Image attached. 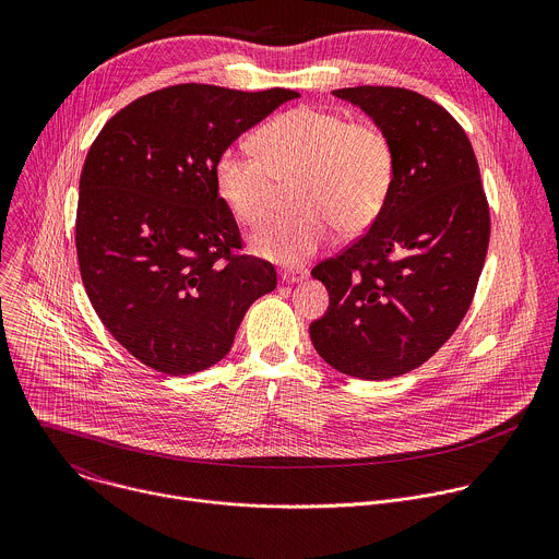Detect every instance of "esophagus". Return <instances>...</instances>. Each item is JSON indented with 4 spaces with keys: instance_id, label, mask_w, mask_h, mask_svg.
Masks as SVG:
<instances>
[{
    "instance_id": "obj_1",
    "label": "esophagus",
    "mask_w": 559,
    "mask_h": 559,
    "mask_svg": "<svg viewBox=\"0 0 559 559\" xmlns=\"http://www.w3.org/2000/svg\"><path fill=\"white\" fill-rule=\"evenodd\" d=\"M307 276V272H302V270H283L281 272V281L283 283H298V281H302Z\"/></svg>"
}]
</instances>
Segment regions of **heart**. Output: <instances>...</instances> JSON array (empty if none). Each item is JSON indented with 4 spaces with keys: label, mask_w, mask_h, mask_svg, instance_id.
<instances>
[{
    "label": "heart",
    "mask_w": 559,
    "mask_h": 559,
    "mask_svg": "<svg viewBox=\"0 0 559 559\" xmlns=\"http://www.w3.org/2000/svg\"><path fill=\"white\" fill-rule=\"evenodd\" d=\"M257 152L223 150L214 183L221 201L248 227L261 225L285 186L298 210L252 236V250L278 263H300L330 243L336 229H369L391 194L395 150L373 121H352L330 108L300 106L257 132Z\"/></svg>",
    "instance_id": "obj_1"
}]
</instances>
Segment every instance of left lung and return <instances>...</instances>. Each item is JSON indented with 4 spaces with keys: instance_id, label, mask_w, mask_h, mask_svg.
Here are the masks:
<instances>
[{
    "instance_id": "left-lung-1",
    "label": "left lung",
    "mask_w": 559,
    "mask_h": 559,
    "mask_svg": "<svg viewBox=\"0 0 559 559\" xmlns=\"http://www.w3.org/2000/svg\"><path fill=\"white\" fill-rule=\"evenodd\" d=\"M391 139L395 179L376 223L311 270L330 309L309 325L325 362L362 380L403 376L457 330L480 281L491 214L462 126L420 93L334 91Z\"/></svg>"
}]
</instances>
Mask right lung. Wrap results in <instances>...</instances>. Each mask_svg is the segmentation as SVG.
I'll return each instance as SVG.
<instances>
[{"mask_svg": "<svg viewBox=\"0 0 559 559\" xmlns=\"http://www.w3.org/2000/svg\"><path fill=\"white\" fill-rule=\"evenodd\" d=\"M296 97L168 86L128 104L93 141L79 179V272L102 323L150 369L216 365L248 307L276 287L274 265L243 254L214 168L234 139Z\"/></svg>", "mask_w": 559, "mask_h": 559, "instance_id": "1", "label": "right lung"}]
</instances>
